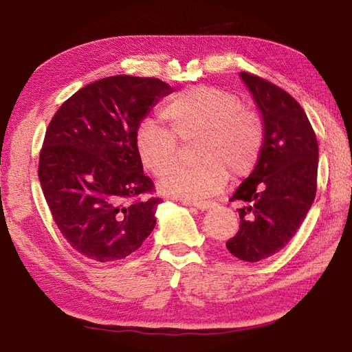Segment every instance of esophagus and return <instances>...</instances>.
Returning <instances> with one entry per match:
<instances>
[{
	"label": "esophagus",
	"instance_id": "esophagus-1",
	"mask_svg": "<svg viewBox=\"0 0 352 352\" xmlns=\"http://www.w3.org/2000/svg\"><path fill=\"white\" fill-rule=\"evenodd\" d=\"M183 204H186V206H194V208H197V209H201V210H206V209H209V208H212L213 204V201H192V199H183Z\"/></svg>",
	"mask_w": 352,
	"mask_h": 352
}]
</instances>
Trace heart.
I'll return each instance as SVG.
<instances>
[{
  "label": "heart",
  "mask_w": 352,
  "mask_h": 352,
  "mask_svg": "<svg viewBox=\"0 0 352 352\" xmlns=\"http://www.w3.org/2000/svg\"><path fill=\"white\" fill-rule=\"evenodd\" d=\"M160 116L168 129L143 120L134 134V148L151 174H168L160 183L164 194L199 199L221 189L229 172L243 178L256 168L265 142L264 122L229 89L213 85L183 89L166 102ZM194 140L192 152L200 162L173 170L181 155L177 142Z\"/></svg>",
  "instance_id": "b5f03b06"
}]
</instances>
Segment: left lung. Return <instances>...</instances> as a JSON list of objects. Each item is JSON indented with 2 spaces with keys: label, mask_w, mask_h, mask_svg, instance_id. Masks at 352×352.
<instances>
[{
  "label": "left lung",
  "mask_w": 352,
  "mask_h": 352,
  "mask_svg": "<svg viewBox=\"0 0 352 352\" xmlns=\"http://www.w3.org/2000/svg\"><path fill=\"white\" fill-rule=\"evenodd\" d=\"M241 78L263 113L265 142L256 168L232 199L243 201L239 229L227 250L258 263L288 244L304 221L318 190L319 146L299 102L256 74Z\"/></svg>",
  "instance_id": "8db88e82"
}]
</instances>
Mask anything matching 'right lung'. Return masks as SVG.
Masks as SVG:
<instances>
[{
    "label": "right lung",
    "mask_w": 352,
    "mask_h": 352,
    "mask_svg": "<svg viewBox=\"0 0 352 352\" xmlns=\"http://www.w3.org/2000/svg\"><path fill=\"white\" fill-rule=\"evenodd\" d=\"M172 88L157 78L96 80L53 116L38 175L53 221L84 256L111 263L129 256L155 227L162 198L143 174L134 134Z\"/></svg>",
    "instance_id": "add662e5"
}]
</instances>
